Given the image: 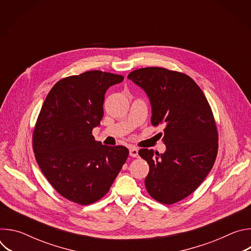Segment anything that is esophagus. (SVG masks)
I'll return each mask as SVG.
<instances>
[{
  "label": "esophagus",
  "instance_id": "1",
  "mask_svg": "<svg viewBox=\"0 0 251 251\" xmlns=\"http://www.w3.org/2000/svg\"><path fill=\"white\" fill-rule=\"evenodd\" d=\"M129 153H130V156L133 157V158H137L139 155H138V149L135 148V147H132L130 148L129 150Z\"/></svg>",
  "mask_w": 251,
  "mask_h": 251
}]
</instances>
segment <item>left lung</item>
Returning <instances> with one entry per match:
<instances>
[{"mask_svg":"<svg viewBox=\"0 0 251 251\" xmlns=\"http://www.w3.org/2000/svg\"><path fill=\"white\" fill-rule=\"evenodd\" d=\"M128 78L149 96L152 125L166 126L164 154L138 152L150 167L146 190L161 203H176L199 188L216 161L219 133L210 105L194 79L178 71L145 67Z\"/></svg>","mask_w":251,"mask_h":251,"instance_id":"8db88e82","label":"left lung"}]
</instances>
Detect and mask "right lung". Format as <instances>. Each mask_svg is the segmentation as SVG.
Masks as SVG:
<instances>
[{
    "mask_svg": "<svg viewBox=\"0 0 251 251\" xmlns=\"http://www.w3.org/2000/svg\"><path fill=\"white\" fill-rule=\"evenodd\" d=\"M123 75L90 70L57 81L49 92L32 132L39 167L63 198L87 205L112 186L129 150L105 146L92 130L103 117L106 90Z\"/></svg>",
    "mask_w": 251,
    "mask_h": 251,
    "instance_id": "add662e5",
    "label": "right lung"
}]
</instances>
